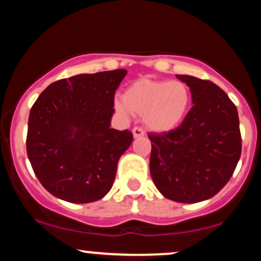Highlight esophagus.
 Returning a JSON list of instances; mask_svg holds the SVG:
<instances>
[{
    "mask_svg": "<svg viewBox=\"0 0 261 261\" xmlns=\"http://www.w3.org/2000/svg\"><path fill=\"white\" fill-rule=\"evenodd\" d=\"M133 135H134L135 139H137V137H142V136H145V131H143L142 128H141V127L136 126V127H134V128H133Z\"/></svg>",
    "mask_w": 261,
    "mask_h": 261,
    "instance_id": "1",
    "label": "esophagus"
}]
</instances>
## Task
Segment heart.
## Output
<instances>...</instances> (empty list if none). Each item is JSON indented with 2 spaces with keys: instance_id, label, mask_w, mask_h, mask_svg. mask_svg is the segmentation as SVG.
I'll return each instance as SVG.
<instances>
[{
  "instance_id": "b5f03b06",
  "label": "heart",
  "mask_w": 261,
  "mask_h": 261,
  "mask_svg": "<svg viewBox=\"0 0 261 261\" xmlns=\"http://www.w3.org/2000/svg\"><path fill=\"white\" fill-rule=\"evenodd\" d=\"M122 100L115 103L119 113L142 116L149 130L167 133L187 116L191 93L180 81L140 79L125 89Z\"/></svg>"
}]
</instances>
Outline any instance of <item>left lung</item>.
<instances>
[{
	"instance_id": "left-lung-1",
	"label": "left lung",
	"mask_w": 261,
	"mask_h": 261,
	"mask_svg": "<svg viewBox=\"0 0 261 261\" xmlns=\"http://www.w3.org/2000/svg\"><path fill=\"white\" fill-rule=\"evenodd\" d=\"M190 87L194 106L176 128L148 134L149 172L162 195L194 203L215 196L234 172L242 153L237 108L214 82L176 74Z\"/></svg>"
}]
</instances>
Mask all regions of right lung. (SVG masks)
Instances as JSON below:
<instances>
[{"mask_svg":"<svg viewBox=\"0 0 261 261\" xmlns=\"http://www.w3.org/2000/svg\"><path fill=\"white\" fill-rule=\"evenodd\" d=\"M126 73L114 70L59 80L33 104L27 153L54 196L87 203L112 189L119 158L133 142L128 130L110 128L114 95Z\"/></svg>","mask_w":261,"mask_h":261,"instance_id":"obj_1","label":"right lung"}]
</instances>
